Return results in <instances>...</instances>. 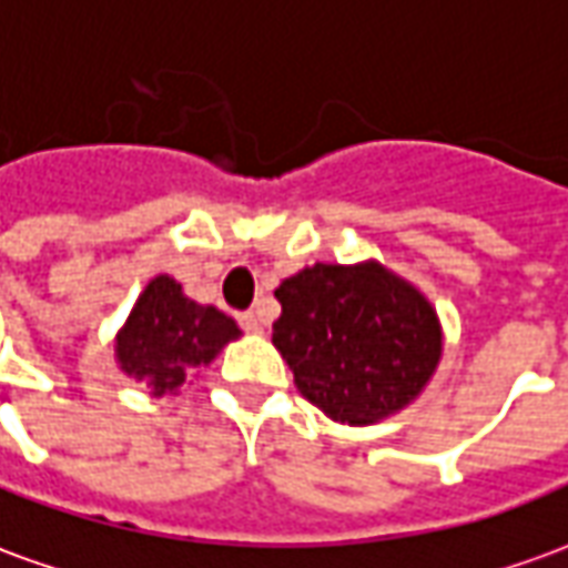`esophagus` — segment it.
Here are the masks:
<instances>
[{
    "label": "esophagus",
    "instance_id": "1",
    "mask_svg": "<svg viewBox=\"0 0 568 568\" xmlns=\"http://www.w3.org/2000/svg\"><path fill=\"white\" fill-rule=\"evenodd\" d=\"M237 322H241V327L250 331V334H262V331H265V315H262L260 308H256V312H244Z\"/></svg>",
    "mask_w": 568,
    "mask_h": 568
}]
</instances>
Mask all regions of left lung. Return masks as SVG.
I'll list each match as a JSON object with an SVG mask.
<instances>
[{"instance_id":"left-lung-1","label":"left lung","mask_w":568,"mask_h":568,"mask_svg":"<svg viewBox=\"0 0 568 568\" xmlns=\"http://www.w3.org/2000/svg\"><path fill=\"white\" fill-rule=\"evenodd\" d=\"M275 296V349L296 389L339 424L365 426L396 414L439 365L436 308L377 262H318L281 281Z\"/></svg>"}]
</instances>
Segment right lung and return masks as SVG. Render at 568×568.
<instances>
[{
    "label": "right lung",
    "instance_id": "1",
    "mask_svg": "<svg viewBox=\"0 0 568 568\" xmlns=\"http://www.w3.org/2000/svg\"><path fill=\"white\" fill-rule=\"evenodd\" d=\"M237 334L234 318L187 300L182 284L160 275L144 287L116 334V362L129 377L148 383L154 396H170Z\"/></svg>",
    "mask_w": 568,
    "mask_h": 568
}]
</instances>
